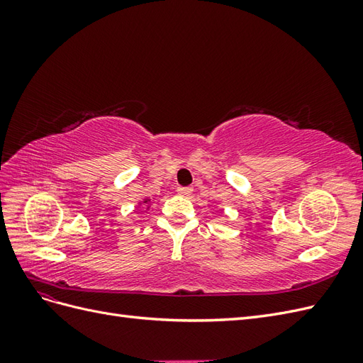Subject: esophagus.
I'll return each instance as SVG.
<instances>
[{
  "label": "esophagus",
  "mask_w": 363,
  "mask_h": 363,
  "mask_svg": "<svg viewBox=\"0 0 363 363\" xmlns=\"http://www.w3.org/2000/svg\"><path fill=\"white\" fill-rule=\"evenodd\" d=\"M192 188H191V186H186V188H182V186H180V188L177 189V192L180 194V195H183V196H188V195H191L192 194Z\"/></svg>",
  "instance_id": "obj_1"
}]
</instances>
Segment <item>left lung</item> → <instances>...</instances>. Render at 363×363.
Segmentation results:
<instances>
[{
	"instance_id": "1",
	"label": "left lung",
	"mask_w": 363,
	"mask_h": 363,
	"mask_svg": "<svg viewBox=\"0 0 363 363\" xmlns=\"http://www.w3.org/2000/svg\"><path fill=\"white\" fill-rule=\"evenodd\" d=\"M221 213H223V211H221Z\"/></svg>"
}]
</instances>
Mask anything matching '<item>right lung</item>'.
<instances>
[{
  "mask_svg": "<svg viewBox=\"0 0 363 363\" xmlns=\"http://www.w3.org/2000/svg\"><path fill=\"white\" fill-rule=\"evenodd\" d=\"M152 200H156V199H144L142 201H139L138 204H136V207L139 208V207H144L145 211H148V208L151 207V203H152Z\"/></svg>",
  "mask_w": 363,
  "mask_h": 363,
  "instance_id": "1",
  "label": "right lung"
}]
</instances>
